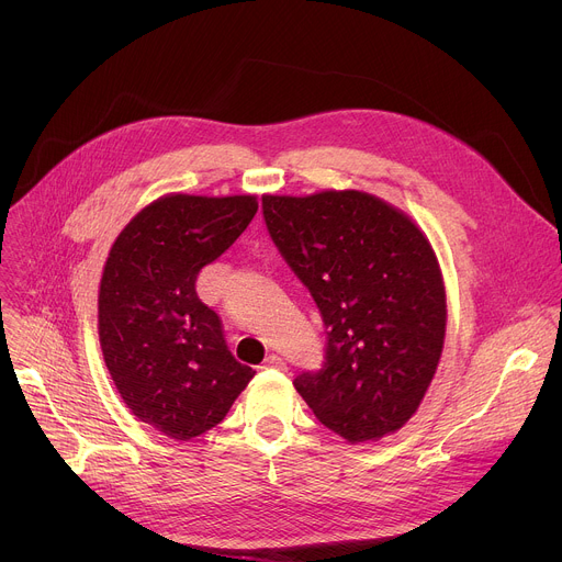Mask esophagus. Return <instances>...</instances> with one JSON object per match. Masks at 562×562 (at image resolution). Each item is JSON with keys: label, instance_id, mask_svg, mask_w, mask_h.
<instances>
[{"label": "esophagus", "instance_id": "34e87169", "mask_svg": "<svg viewBox=\"0 0 562 562\" xmlns=\"http://www.w3.org/2000/svg\"><path fill=\"white\" fill-rule=\"evenodd\" d=\"M265 367H267V369H280V371H284V369H286V362H284L280 356L271 353V356H267Z\"/></svg>", "mask_w": 562, "mask_h": 562}]
</instances>
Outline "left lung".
Wrapping results in <instances>:
<instances>
[{
    "mask_svg": "<svg viewBox=\"0 0 562 562\" xmlns=\"http://www.w3.org/2000/svg\"><path fill=\"white\" fill-rule=\"evenodd\" d=\"M267 231L327 327L325 364L293 386L349 442L403 427L434 380L447 325L445 284L425 233L362 191L265 195Z\"/></svg>",
    "mask_w": 562,
    "mask_h": 562,
    "instance_id": "8db88e82",
    "label": "left lung"
}]
</instances>
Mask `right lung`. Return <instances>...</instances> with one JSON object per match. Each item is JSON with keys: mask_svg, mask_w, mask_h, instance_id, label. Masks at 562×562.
Wrapping results in <instances>:
<instances>
[{"mask_svg": "<svg viewBox=\"0 0 562 562\" xmlns=\"http://www.w3.org/2000/svg\"><path fill=\"white\" fill-rule=\"evenodd\" d=\"M254 195H167L117 235L98 300L109 373L142 423L191 440L228 414L256 371L226 347L222 323L195 291L202 267L243 235Z\"/></svg>", "mask_w": 562, "mask_h": 562, "instance_id": "obj_1", "label": "right lung"}]
</instances>
